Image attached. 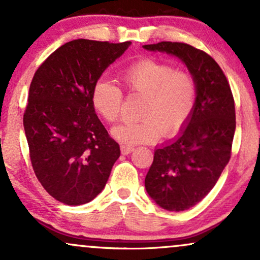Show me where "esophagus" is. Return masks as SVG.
I'll return each mask as SVG.
<instances>
[{
	"label": "esophagus",
	"instance_id": "34e87169",
	"mask_svg": "<svg viewBox=\"0 0 260 260\" xmlns=\"http://www.w3.org/2000/svg\"><path fill=\"white\" fill-rule=\"evenodd\" d=\"M134 150L133 147H129V145H121V153L123 155L131 154Z\"/></svg>",
	"mask_w": 260,
	"mask_h": 260
}]
</instances>
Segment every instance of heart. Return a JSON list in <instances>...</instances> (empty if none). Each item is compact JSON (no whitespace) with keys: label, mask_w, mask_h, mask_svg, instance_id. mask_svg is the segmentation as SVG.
<instances>
[{"label":"heart","mask_w":260,"mask_h":260,"mask_svg":"<svg viewBox=\"0 0 260 260\" xmlns=\"http://www.w3.org/2000/svg\"><path fill=\"white\" fill-rule=\"evenodd\" d=\"M121 79L128 92L144 95V100L139 111L142 120L116 126V139L129 145L154 143L161 133L175 137L187 126L197 103V83L189 72L144 57L124 68ZM91 104L104 120L113 123L120 118L123 92L115 83L100 78L92 86Z\"/></svg>","instance_id":"b5f03b06"}]
</instances>
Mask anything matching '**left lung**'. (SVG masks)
Segmentation results:
<instances>
[{
	"label": "left lung",
	"instance_id": "1",
	"mask_svg": "<svg viewBox=\"0 0 260 260\" xmlns=\"http://www.w3.org/2000/svg\"><path fill=\"white\" fill-rule=\"evenodd\" d=\"M143 47L181 58L197 83V103L187 127L177 139L155 150L145 177V189L157 205L183 211L213 189L231 157L234 95L220 66L207 52L171 41Z\"/></svg>",
	"mask_w": 260,
	"mask_h": 260
}]
</instances>
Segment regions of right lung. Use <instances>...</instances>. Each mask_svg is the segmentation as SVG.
Segmentation results:
<instances>
[{
  "instance_id": "add662e5",
  "label": "right lung",
  "mask_w": 260,
  "mask_h": 260,
  "mask_svg": "<svg viewBox=\"0 0 260 260\" xmlns=\"http://www.w3.org/2000/svg\"><path fill=\"white\" fill-rule=\"evenodd\" d=\"M129 45L72 40L32 77L23 116L31 166L45 190L63 204L92 201L120 157V145L95 113L91 90Z\"/></svg>"
}]
</instances>
